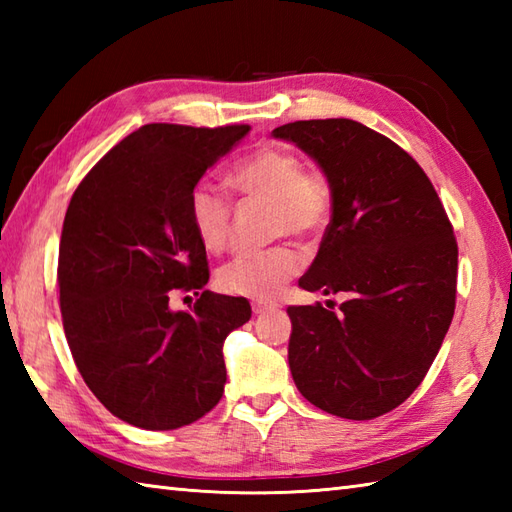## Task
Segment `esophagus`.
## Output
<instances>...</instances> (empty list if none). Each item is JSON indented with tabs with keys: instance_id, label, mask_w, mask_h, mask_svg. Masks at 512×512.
<instances>
[{
	"instance_id": "obj_1",
	"label": "esophagus",
	"mask_w": 512,
	"mask_h": 512,
	"mask_svg": "<svg viewBox=\"0 0 512 512\" xmlns=\"http://www.w3.org/2000/svg\"><path fill=\"white\" fill-rule=\"evenodd\" d=\"M277 308H279L277 303H268V301H255L253 303V312L255 314H266V312H273Z\"/></svg>"
}]
</instances>
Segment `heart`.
<instances>
[{
    "label": "heart",
    "mask_w": 512,
    "mask_h": 512,
    "mask_svg": "<svg viewBox=\"0 0 512 512\" xmlns=\"http://www.w3.org/2000/svg\"><path fill=\"white\" fill-rule=\"evenodd\" d=\"M228 184L248 200L273 206L270 235L317 239L334 213V193L321 169H310L299 154L279 145H264L228 171ZM231 198L211 182L195 184L189 217L195 235L211 253H220L231 237ZM301 255L288 244L237 255L217 273V286L228 295L270 299L301 270Z\"/></svg>",
    "instance_id": "obj_1"
}]
</instances>
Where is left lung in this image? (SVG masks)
<instances>
[{"mask_svg": "<svg viewBox=\"0 0 512 512\" xmlns=\"http://www.w3.org/2000/svg\"><path fill=\"white\" fill-rule=\"evenodd\" d=\"M275 138L319 162L334 213L299 288L343 292L339 310L288 306L301 396L347 420L402 405L427 376L455 312L458 242L422 167L350 118L295 121Z\"/></svg>", "mask_w": 512, "mask_h": 512, "instance_id": "obj_1", "label": "left lung"}]
</instances>
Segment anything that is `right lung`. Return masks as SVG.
<instances>
[{"instance_id":"obj_1","label":"right lung","mask_w":512,"mask_h":512,"mask_svg":"<svg viewBox=\"0 0 512 512\" xmlns=\"http://www.w3.org/2000/svg\"><path fill=\"white\" fill-rule=\"evenodd\" d=\"M248 125L151 123L123 138L76 187L59 246L65 339L107 411L149 431L180 429L224 394L226 336L250 319L244 297L204 290L206 248L189 195ZM178 291L199 295L173 313Z\"/></svg>"}]
</instances>
